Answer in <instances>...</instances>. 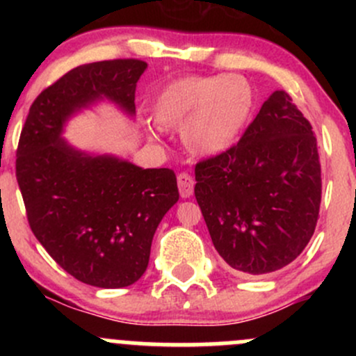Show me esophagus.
<instances>
[{"instance_id": "obj_1", "label": "esophagus", "mask_w": 356, "mask_h": 356, "mask_svg": "<svg viewBox=\"0 0 356 356\" xmlns=\"http://www.w3.org/2000/svg\"><path fill=\"white\" fill-rule=\"evenodd\" d=\"M177 186H179V192H181L182 199L191 197L192 192H194V179H192L191 175L186 172L179 174L177 175Z\"/></svg>"}]
</instances>
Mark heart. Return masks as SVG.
<instances>
[{
	"instance_id": "obj_1",
	"label": "heart",
	"mask_w": 356,
	"mask_h": 356,
	"mask_svg": "<svg viewBox=\"0 0 356 356\" xmlns=\"http://www.w3.org/2000/svg\"><path fill=\"white\" fill-rule=\"evenodd\" d=\"M154 118L164 129L181 127L191 154L214 157L234 147L254 110V90L243 75H186L170 81L154 102ZM155 137V129L147 125Z\"/></svg>"
}]
</instances>
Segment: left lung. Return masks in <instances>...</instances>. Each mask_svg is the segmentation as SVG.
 <instances>
[{"mask_svg": "<svg viewBox=\"0 0 356 356\" xmlns=\"http://www.w3.org/2000/svg\"><path fill=\"white\" fill-rule=\"evenodd\" d=\"M195 199L220 257L244 275L288 266L312 239L321 202L316 137L276 90L239 144L195 165Z\"/></svg>", "mask_w": 356, "mask_h": 356, "instance_id": "left-lung-1", "label": "left lung"}]
</instances>
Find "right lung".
Here are the masks:
<instances>
[{
  "mask_svg": "<svg viewBox=\"0 0 356 356\" xmlns=\"http://www.w3.org/2000/svg\"><path fill=\"white\" fill-rule=\"evenodd\" d=\"M145 70L142 60L73 68L36 97L16 150L35 238L68 275L97 288H125L144 275L155 229L179 201L177 179L170 169L76 149L63 132L72 117L100 102L132 118Z\"/></svg>",
  "mask_w": 356,
  "mask_h": 356,
  "instance_id": "right-lung-1",
  "label": "right lung"
}]
</instances>
